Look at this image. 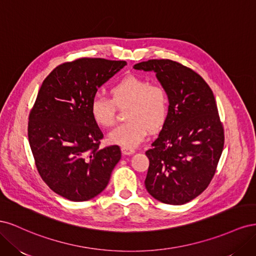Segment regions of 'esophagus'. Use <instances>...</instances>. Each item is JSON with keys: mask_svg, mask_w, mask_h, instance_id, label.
<instances>
[{"mask_svg": "<svg viewBox=\"0 0 256 256\" xmlns=\"http://www.w3.org/2000/svg\"><path fill=\"white\" fill-rule=\"evenodd\" d=\"M122 152L124 154H132L136 152L134 148H128V147H122Z\"/></svg>", "mask_w": 256, "mask_h": 256, "instance_id": "1", "label": "esophagus"}]
</instances>
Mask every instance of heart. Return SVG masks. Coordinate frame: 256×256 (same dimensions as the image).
<instances>
[{
	"instance_id": "heart-1",
	"label": "heart",
	"mask_w": 256,
	"mask_h": 256,
	"mask_svg": "<svg viewBox=\"0 0 256 256\" xmlns=\"http://www.w3.org/2000/svg\"><path fill=\"white\" fill-rule=\"evenodd\" d=\"M112 99L97 94L92 98L90 112L98 126L108 128L115 122V106H128L127 122L114 128L109 141L122 147L134 148L148 132L164 125L168 112V97L160 83H150L143 76L129 74L116 82L111 90Z\"/></svg>"
}]
</instances>
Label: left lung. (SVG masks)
<instances>
[{"label": "left lung", "instance_id": "left-lung-1", "mask_svg": "<svg viewBox=\"0 0 256 256\" xmlns=\"http://www.w3.org/2000/svg\"><path fill=\"white\" fill-rule=\"evenodd\" d=\"M134 68L156 72L170 102L164 127L145 152L146 190L162 203L186 204L210 184L223 150L212 90L198 74L171 60H150Z\"/></svg>", "mask_w": 256, "mask_h": 256}]
</instances>
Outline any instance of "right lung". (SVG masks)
Returning a JSON list of instances; mask_svg holds the SVG:
<instances>
[{
  "instance_id": "right-lung-1",
  "label": "right lung",
  "mask_w": 256,
  "mask_h": 256,
  "mask_svg": "<svg viewBox=\"0 0 256 256\" xmlns=\"http://www.w3.org/2000/svg\"><path fill=\"white\" fill-rule=\"evenodd\" d=\"M125 60L82 58L54 68L28 116V142L38 173L49 188L74 202L97 196L122 157L112 145L100 148L102 130L90 112L98 88Z\"/></svg>"
}]
</instances>
